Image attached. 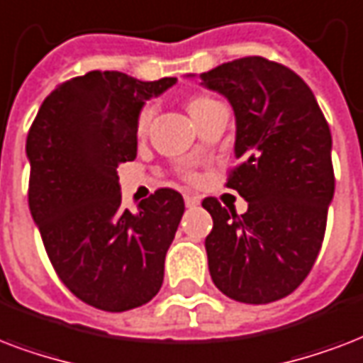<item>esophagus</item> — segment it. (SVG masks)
Instances as JSON below:
<instances>
[{
	"mask_svg": "<svg viewBox=\"0 0 363 363\" xmlns=\"http://www.w3.org/2000/svg\"><path fill=\"white\" fill-rule=\"evenodd\" d=\"M184 199H185V206H187V208L199 206V204H201V199H199V196H195V195H189V193H187Z\"/></svg>",
	"mask_w": 363,
	"mask_h": 363,
	"instance_id": "esophagus-1",
	"label": "esophagus"
}]
</instances>
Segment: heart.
<instances>
[{"label": "heart", "instance_id": "b5f03b06", "mask_svg": "<svg viewBox=\"0 0 363 363\" xmlns=\"http://www.w3.org/2000/svg\"><path fill=\"white\" fill-rule=\"evenodd\" d=\"M213 104H216L213 98L196 94V96H191L189 100H187V111H189L191 117L196 121L208 108H212ZM151 119H153V106H145V108L140 111V115H138V134H145V132H147Z\"/></svg>", "mask_w": 363, "mask_h": 363}]
</instances>
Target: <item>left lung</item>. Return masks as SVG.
I'll list each match as a JSON object with an SVG mask.
<instances>
[{"label": "left lung", "mask_w": 363, "mask_h": 363, "mask_svg": "<svg viewBox=\"0 0 363 363\" xmlns=\"http://www.w3.org/2000/svg\"><path fill=\"white\" fill-rule=\"evenodd\" d=\"M201 79L233 106L240 162L225 185L248 202L238 216L213 196L202 201L213 220L204 242L210 277L235 301H278L299 288L322 248L335 191L330 126L307 83L263 56Z\"/></svg>", "instance_id": "1"}]
</instances>
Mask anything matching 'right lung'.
Segmentation results:
<instances>
[{
    "label": "right lung",
    "mask_w": 363,
    "mask_h": 363,
    "mask_svg": "<svg viewBox=\"0 0 363 363\" xmlns=\"http://www.w3.org/2000/svg\"><path fill=\"white\" fill-rule=\"evenodd\" d=\"M176 81L89 72L56 86L28 132V204L47 255L64 286L100 311L142 307L162 286L184 196L162 187L125 210L117 167L136 159L145 100Z\"/></svg>",
    "instance_id": "obj_1"
}]
</instances>
